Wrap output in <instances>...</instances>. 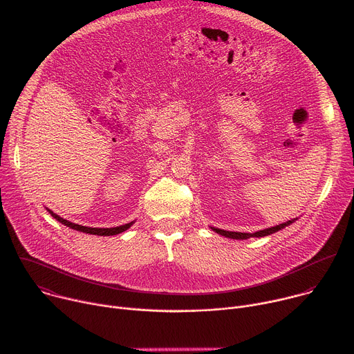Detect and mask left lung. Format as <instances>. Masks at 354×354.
Segmentation results:
<instances>
[{
  "label": "left lung",
  "mask_w": 354,
  "mask_h": 354,
  "mask_svg": "<svg viewBox=\"0 0 354 354\" xmlns=\"http://www.w3.org/2000/svg\"><path fill=\"white\" fill-rule=\"evenodd\" d=\"M298 218H292V220H288L286 223H281L279 225H274V227H270V228H265V230H261V231H257L254 234H249V232H235V231H225V230H221V228H216V227H210L214 232L225 236V238H231V239H248V238H262V236H266V235H270V234H274L286 227H288L290 224H292L294 221H297Z\"/></svg>",
  "instance_id": "1"
}]
</instances>
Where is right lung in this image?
I'll return each mask as SVG.
<instances>
[{
    "mask_svg": "<svg viewBox=\"0 0 354 354\" xmlns=\"http://www.w3.org/2000/svg\"><path fill=\"white\" fill-rule=\"evenodd\" d=\"M47 212H48L50 214H52V217H53V218H56L59 223L64 224L66 227H70V228H73V230H75V231H80V232L92 234V235H99V236H111V235L122 234V232H124L126 230H129V228L134 224V221H131V223H127V224H124V225L112 227V228H93V227H84V225H78V224H75V223H71V221H68V220H66V218H63V217L57 216V214H56V213H53L52 210H48V209H47Z\"/></svg>",
    "mask_w": 354,
    "mask_h": 354,
    "instance_id": "1",
    "label": "right lung"
}]
</instances>
